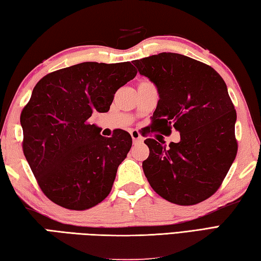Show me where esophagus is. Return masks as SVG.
Here are the masks:
<instances>
[{
	"mask_svg": "<svg viewBox=\"0 0 261 261\" xmlns=\"http://www.w3.org/2000/svg\"><path fill=\"white\" fill-rule=\"evenodd\" d=\"M130 135H131V137H132V140H134V143L135 144H138V143H143V137L140 136V134L138 131H136V130H132L131 132H130Z\"/></svg>",
	"mask_w": 261,
	"mask_h": 261,
	"instance_id": "1",
	"label": "esophagus"
}]
</instances>
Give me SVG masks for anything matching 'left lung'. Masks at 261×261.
Returning <instances> with one entry per match:
<instances>
[{"label": "left lung", "instance_id": "8db88e82", "mask_svg": "<svg viewBox=\"0 0 261 261\" xmlns=\"http://www.w3.org/2000/svg\"><path fill=\"white\" fill-rule=\"evenodd\" d=\"M134 64L159 90L154 129L163 135L172 127L180 132L179 143L169 147L145 140L149 148L145 176L164 200L197 204L218 191L238 153L236 111L226 83L211 66L172 52Z\"/></svg>", "mask_w": 261, "mask_h": 261}]
</instances>
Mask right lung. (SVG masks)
<instances>
[{"mask_svg":"<svg viewBox=\"0 0 261 261\" xmlns=\"http://www.w3.org/2000/svg\"><path fill=\"white\" fill-rule=\"evenodd\" d=\"M137 75L130 61L77 64L46 74L22 108V150L44 195L69 210H87L111 193L131 148L129 132L111 138L90 124L106 113L118 89Z\"/></svg>","mask_w":261,"mask_h":261,"instance_id":"add662e5","label":"right lung"}]
</instances>
